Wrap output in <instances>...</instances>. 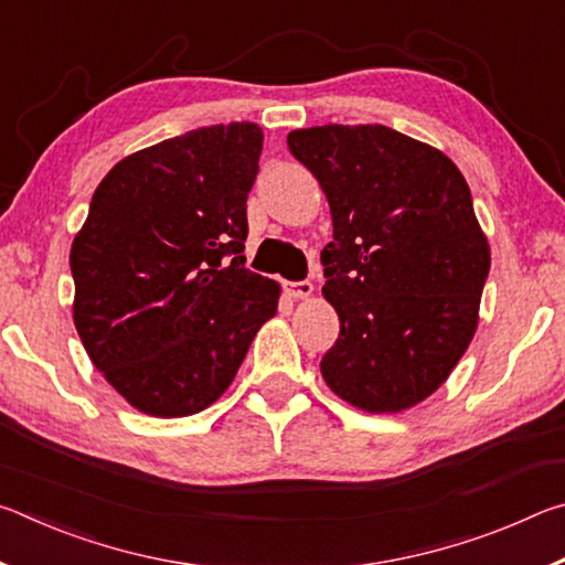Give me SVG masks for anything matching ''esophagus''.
Segmentation results:
<instances>
[{"instance_id": "esophagus-1", "label": "esophagus", "mask_w": 565, "mask_h": 565, "mask_svg": "<svg viewBox=\"0 0 565 565\" xmlns=\"http://www.w3.org/2000/svg\"><path fill=\"white\" fill-rule=\"evenodd\" d=\"M286 291H289L294 299H309L313 294V284L311 281H291L286 284Z\"/></svg>"}]
</instances>
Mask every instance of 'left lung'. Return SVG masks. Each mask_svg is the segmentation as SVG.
Returning a JSON list of instances; mask_svg holds the SVG:
<instances>
[{
	"mask_svg": "<svg viewBox=\"0 0 565 565\" xmlns=\"http://www.w3.org/2000/svg\"><path fill=\"white\" fill-rule=\"evenodd\" d=\"M291 154L329 199L323 296L341 333L321 359L339 398L398 414L451 374L491 269L471 189L444 151L384 124L296 129Z\"/></svg>",
	"mask_w": 565,
	"mask_h": 565,
	"instance_id": "obj_1",
	"label": "left lung"
}]
</instances>
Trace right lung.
<instances>
[{
	"instance_id": "obj_1",
	"label": "right lung",
	"mask_w": 565,
	"mask_h": 565,
	"mask_svg": "<svg viewBox=\"0 0 565 565\" xmlns=\"http://www.w3.org/2000/svg\"><path fill=\"white\" fill-rule=\"evenodd\" d=\"M262 147L252 121L202 127L121 159L94 191L70 254L74 327L141 414L212 406L276 313L279 284L244 266Z\"/></svg>"
}]
</instances>
